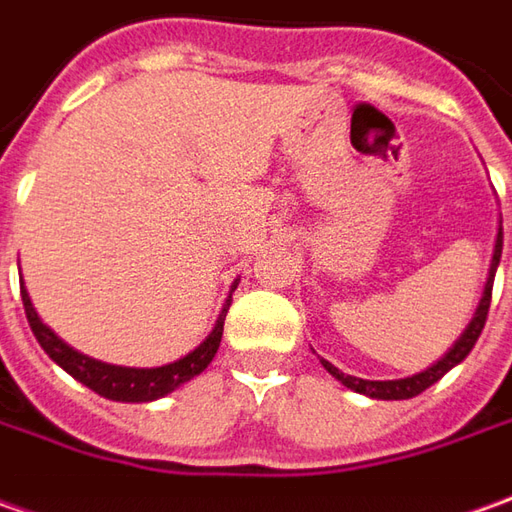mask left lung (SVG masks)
Masks as SVG:
<instances>
[{
  "instance_id": "left-lung-1",
  "label": "left lung",
  "mask_w": 512,
  "mask_h": 512,
  "mask_svg": "<svg viewBox=\"0 0 512 512\" xmlns=\"http://www.w3.org/2000/svg\"><path fill=\"white\" fill-rule=\"evenodd\" d=\"M499 260H502V224H499V232H496V246H493V257H490L488 280H485V288H482V297H479L474 316H471V322L460 333V339L451 344L446 353L437 358L431 367H426V370H420L415 375H406V378H395V381H367V378H356V375H344L339 367H333L330 361L319 358L322 367L336 381H342L347 389H353L358 395H367V398H375V401H406V398H415L420 392H426L431 384H437L448 370H454L457 364H462L465 356L474 350L476 339H479V333L485 328V319H488L490 291H493V277H496V269H499Z\"/></svg>"
}]
</instances>
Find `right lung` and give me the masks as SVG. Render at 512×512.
<instances>
[{
	"instance_id": "obj_1",
	"label": "right lung",
	"mask_w": 512,
	"mask_h": 512,
	"mask_svg": "<svg viewBox=\"0 0 512 512\" xmlns=\"http://www.w3.org/2000/svg\"><path fill=\"white\" fill-rule=\"evenodd\" d=\"M238 288V280L232 283V291ZM232 291H229L227 302L221 308V314L215 319V328L210 330V336L204 342L198 344L196 350H190L187 356L176 358L170 364H162V367H120V364H106V361H97L92 356H83L75 347L69 344L55 333L52 328H47L41 322V316L33 308V300L27 294L22 280V302H24V314H27V322L36 333L38 344L44 347V353L61 367L66 373L72 375L75 381H81L83 387H89L92 392H97L100 398H109V401L120 403H148L159 401L170 395L173 389H179L182 384H187L190 378H196L207 370L215 353H218V344H221V336H224V319H227L229 302H232Z\"/></svg>"
}]
</instances>
